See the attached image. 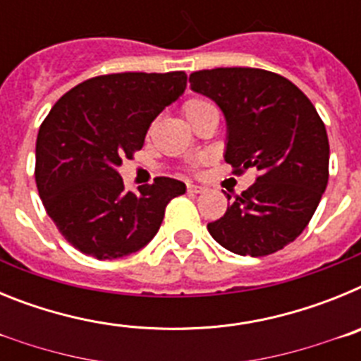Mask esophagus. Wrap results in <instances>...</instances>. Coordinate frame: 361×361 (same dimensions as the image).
Returning <instances> with one entry per match:
<instances>
[{
	"label": "esophagus",
	"instance_id": "esophagus-1",
	"mask_svg": "<svg viewBox=\"0 0 361 361\" xmlns=\"http://www.w3.org/2000/svg\"><path fill=\"white\" fill-rule=\"evenodd\" d=\"M188 191H190V193H202L204 191V188L202 186H197V184H188Z\"/></svg>",
	"mask_w": 361,
	"mask_h": 361
}]
</instances>
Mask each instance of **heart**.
<instances>
[{
	"mask_svg": "<svg viewBox=\"0 0 361 361\" xmlns=\"http://www.w3.org/2000/svg\"><path fill=\"white\" fill-rule=\"evenodd\" d=\"M209 106H213V104L208 103V101H204V99H190V101L184 104V110H186V116H193L197 111H202Z\"/></svg>",
	"mask_w": 361,
	"mask_h": 361,
	"instance_id": "obj_1",
	"label": "heart"
}]
</instances>
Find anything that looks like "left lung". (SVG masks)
<instances>
[{
	"label": "left lung",
	"mask_w": 361,
	"mask_h": 361,
	"mask_svg": "<svg viewBox=\"0 0 361 361\" xmlns=\"http://www.w3.org/2000/svg\"><path fill=\"white\" fill-rule=\"evenodd\" d=\"M190 86L224 111L233 173L258 171L209 222V235L242 257L282 250L309 224L329 180V139L317 108L289 79L262 68L199 70Z\"/></svg>",
	"instance_id": "1"
}]
</instances>
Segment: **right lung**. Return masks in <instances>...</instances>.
<instances>
[{
    "mask_svg": "<svg viewBox=\"0 0 361 361\" xmlns=\"http://www.w3.org/2000/svg\"><path fill=\"white\" fill-rule=\"evenodd\" d=\"M186 73L97 75L66 92L49 111L36 141V184L59 233L97 260L145 247L180 180L157 177L126 191L117 166L145 145L149 124L186 90Z\"/></svg>",
    "mask_w": 361,
    "mask_h": 361,
    "instance_id": "1",
    "label": "right lung"
}]
</instances>
